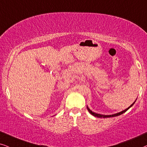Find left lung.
Wrapping results in <instances>:
<instances>
[{"label": "left lung", "mask_w": 147, "mask_h": 147, "mask_svg": "<svg viewBox=\"0 0 147 147\" xmlns=\"http://www.w3.org/2000/svg\"><path fill=\"white\" fill-rule=\"evenodd\" d=\"M136 102V100H135V101L133 102V104H132L128 108H127L126 109H125V110H123V111H121V112H119V113H115V114H113V115H100V114H98V113H94V112H92V111H91V110L90 109H89L88 107H87V109L88 110V111H89V113H90V114H92V115H94V116H95V117H102V118H106V117H115V116H118V115H121V114H123V113H125V111H127V110L129 109V108L131 107H132L133 105L134 104V102Z\"/></svg>", "instance_id": "left-lung-1"}]
</instances>
